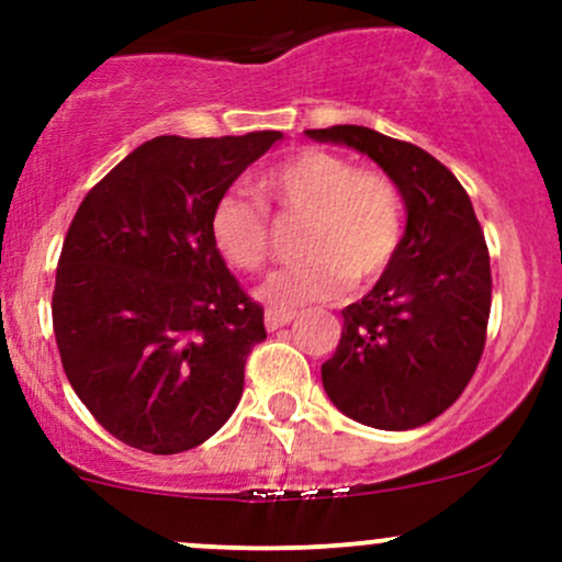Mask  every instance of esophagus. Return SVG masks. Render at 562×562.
Returning <instances> with one entry per match:
<instances>
[{
  "label": "esophagus",
  "mask_w": 562,
  "mask_h": 562,
  "mask_svg": "<svg viewBox=\"0 0 562 562\" xmlns=\"http://www.w3.org/2000/svg\"><path fill=\"white\" fill-rule=\"evenodd\" d=\"M293 317H296V313H293V310L269 307V310H266V328H269V331H277V328L288 326V323H291Z\"/></svg>",
  "instance_id": "obj_1"
}]
</instances>
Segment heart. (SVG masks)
<instances>
[{"label":"heart","instance_id":"b5f03b06","mask_svg":"<svg viewBox=\"0 0 562 562\" xmlns=\"http://www.w3.org/2000/svg\"><path fill=\"white\" fill-rule=\"evenodd\" d=\"M258 190L285 214H307L299 249L307 258L274 271L260 299L277 310L323 302L345 285L378 280L405 234V201L389 173L359 168L326 149H299L258 179ZM212 239L236 269H263L271 255L269 209L241 190L220 195Z\"/></svg>","mask_w":562,"mask_h":562}]
</instances>
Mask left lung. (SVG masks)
<instances>
[{
    "instance_id": "1",
    "label": "left lung",
    "mask_w": 562,
    "mask_h": 562,
    "mask_svg": "<svg viewBox=\"0 0 562 562\" xmlns=\"http://www.w3.org/2000/svg\"><path fill=\"white\" fill-rule=\"evenodd\" d=\"M307 135L372 157L407 209L396 258L342 310V337L321 367L323 389L367 427H422L454 405L484 353L492 307L484 231L464 187L429 151L359 124Z\"/></svg>"
}]
</instances>
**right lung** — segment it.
<instances>
[{
	"label": "right lung",
	"instance_id": "add662e5",
	"mask_svg": "<svg viewBox=\"0 0 562 562\" xmlns=\"http://www.w3.org/2000/svg\"><path fill=\"white\" fill-rule=\"evenodd\" d=\"M282 138L160 135L78 206L56 266L54 334L78 400L122 443L179 454L212 438L266 339L212 239L220 195Z\"/></svg>",
	"mask_w": 562,
	"mask_h": 562
}]
</instances>
